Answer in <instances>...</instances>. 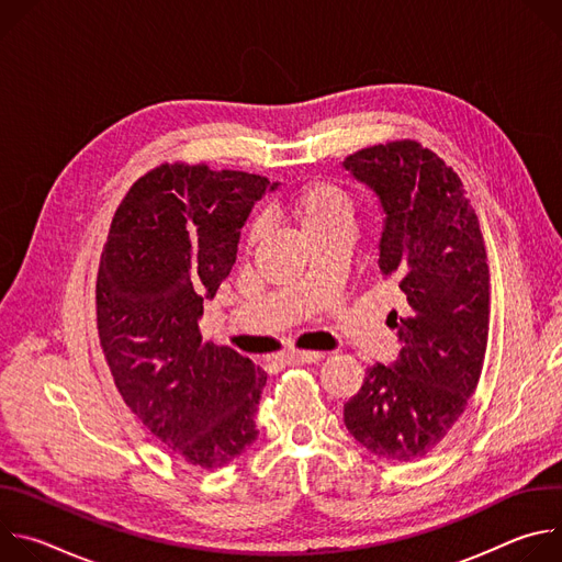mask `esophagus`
Wrapping results in <instances>:
<instances>
[{
  "instance_id": "obj_1",
  "label": "esophagus",
  "mask_w": 562,
  "mask_h": 562,
  "mask_svg": "<svg viewBox=\"0 0 562 562\" xmlns=\"http://www.w3.org/2000/svg\"><path fill=\"white\" fill-rule=\"evenodd\" d=\"M323 358V353L317 351H286L282 353V360L289 364H308V362H317Z\"/></svg>"
}]
</instances>
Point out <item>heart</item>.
I'll return each mask as SVG.
<instances>
[{"mask_svg":"<svg viewBox=\"0 0 562 562\" xmlns=\"http://www.w3.org/2000/svg\"><path fill=\"white\" fill-rule=\"evenodd\" d=\"M289 211L311 239L340 226H351L353 220V204L347 191L325 180L300 187L289 198ZM260 233L262 226L256 224L251 239H258Z\"/></svg>","mask_w":562,"mask_h":562,"instance_id":"1","label":"heart"}]
</instances>
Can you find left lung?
Returning <instances> with one entry per match:
<instances>
[{"label": "left lung", "mask_w": 562, "mask_h": 562, "mask_svg": "<svg viewBox=\"0 0 562 562\" xmlns=\"http://www.w3.org/2000/svg\"><path fill=\"white\" fill-rule=\"evenodd\" d=\"M342 167L382 209L378 267L403 291L389 313L403 349L367 369L345 405L349 434L373 456L412 462L431 453L462 416L490 336V267L460 178L414 139L349 155Z\"/></svg>", "instance_id": "left-lung-1"}]
</instances>
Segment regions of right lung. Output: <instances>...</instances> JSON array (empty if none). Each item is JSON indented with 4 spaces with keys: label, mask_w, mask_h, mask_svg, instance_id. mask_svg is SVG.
I'll list each match as a JSON object with an SVG mask.
<instances>
[{
    "label": "right lung",
    "mask_w": 562,
    "mask_h": 562,
    "mask_svg": "<svg viewBox=\"0 0 562 562\" xmlns=\"http://www.w3.org/2000/svg\"><path fill=\"white\" fill-rule=\"evenodd\" d=\"M278 182L162 165L120 204L98 273V329L115 386L178 458L217 469L258 438L267 373L202 342L200 317L231 273L239 231Z\"/></svg>",
    "instance_id": "add662e5"
}]
</instances>
